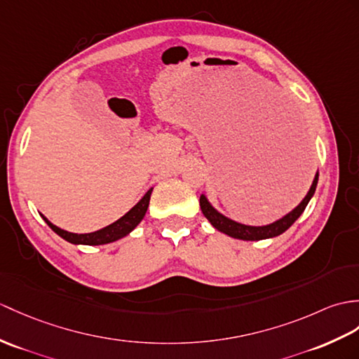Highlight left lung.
Segmentation results:
<instances>
[{
  "mask_svg": "<svg viewBox=\"0 0 359 359\" xmlns=\"http://www.w3.org/2000/svg\"><path fill=\"white\" fill-rule=\"evenodd\" d=\"M316 183H318V172L315 174V179L312 182L309 193H307L306 197L302 200V203H299L295 210L286 214L283 219L273 222L271 224H266V226H249V224H243V223H238V222L224 217L223 214H220L210 202H208L205 194L200 196V208H202L203 215L208 220H210V223L215 229L223 232V234L232 237V238L251 240V241L272 238V237H277V236L283 234L285 231H287L295 223V220L299 217V215L303 214L307 203H309V200L315 194Z\"/></svg>",
  "mask_w": 359,
  "mask_h": 359,
  "instance_id": "1",
  "label": "left lung"
}]
</instances>
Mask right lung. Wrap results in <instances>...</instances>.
<instances>
[{"label": "right lung", "mask_w": 359, "mask_h": 359, "mask_svg": "<svg viewBox=\"0 0 359 359\" xmlns=\"http://www.w3.org/2000/svg\"><path fill=\"white\" fill-rule=\"evenodd\" d=\"M151 189L147 191V194L142 197L137 205H135L131 208V210L122 215L119 220H116L114 223L108 224V226L95 231V232H88V234H74V232H69V231H64L61 228L55 226L52 222H48L43 214H41V217L44 219V222L48 224L50 228H52L57 236L62 237L64 240L69 241V243L73 245H88V246H97V245H107V243H111V241L119 240L125 236H128L130 232L135 229L137 224L144 219V215L148 210V205H149V197H151Z\"/></svg>", "instance_id": "add662e5"}]
</instances>
